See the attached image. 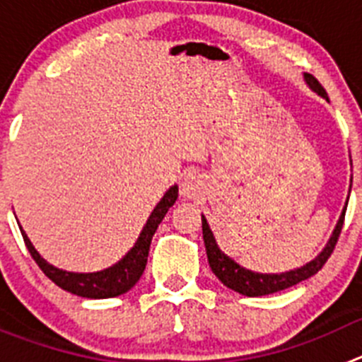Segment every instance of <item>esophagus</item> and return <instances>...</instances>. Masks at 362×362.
<instances>
[{
  "label": "esophagus",
  "instance_id": "34e87169",
  "mask_svg": "<svg viewBox=\"0 0 362 362\" xmlns=\"http://www.w3.org/2000/svg\"><path fill=\"white\" fill-rule=\"evenodd\" d=\"M197 192H199V181H197L196 175H188L181 183V196L192 199V197L197 196Z\"/></svg>",
  "mask_w": 362,
  "mask_h": 362
}]
</instances>
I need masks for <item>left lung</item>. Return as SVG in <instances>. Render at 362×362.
I'll use <instances>...</instances> for the list:
<instances>
[{"label":"left lung","instance_id":"left-lung-1","mask_svg":"<svg viewBox=\"0 0 362 362\" xmlns=\"http://www.w3.org/2000/svg\"><path fill=\"white\" fill-rule=\"evenodd\" d=\"M305 79L313 92H317L319 95L328 99V94H326V90L322 88V85L317 79L313 78L312 74H305ZM344 214H346V209L343 210V214L339 217L337 226H335L328 245L325 246V250H322L317 257L313 259V261L305 264V267L297 268V270L284 272V274H255V272H250L246 270V268L239 267L233 259H230L228 255H225L219 250V246H217L216 239H214V233L212 230H210L209 223H206L204 217H201V221H203L204 248H206V255H209V264L221 283L225 284V286H228L230 290H233V292H239L246 297H259L268 296V293L281 292V290L290 288L293 284L315 276V274L325 267L326 261L330 259L332 252L335 250V245H337L341 230H343Z\"/></svg>","mask_w":362,"mask_h":362}]
</instances>
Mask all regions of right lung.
Segmentation results:
<instances>
[{
  "label": "right lung",
  "mask_w": 362,
  "mask_h": 362,
  "mask_svg": "<svg viewBox=\"0 0 362 362\" xmlns=\"http://www.w3.org/2000/svg\"><path fill=\"white\" fill-rule=\"evenodd\" d=\"M175 199H177V187H172L163 196L158 206L153 209L152 216L146 221L145 228H143L141 235H139V239H137L132 250L124 255L117 264L107 268V270L95 272V274H74V272L54 268L52 264L47 263L37 254L36 248L28 241L23 228H21V235H23V241L27 245L28 252H30L32 259L36 261V264L41 268L45 276L49 277L52 283H56L59 288L66 290V292L74 293V296L86 297V299H108V297H116L124 292H129L134 284L139 281V277L143 276L153 233H156L159 223L166 216L168 209L175 203Z\"/></svg>",
  "instance_id": "add662e5"
}]
</instances>
